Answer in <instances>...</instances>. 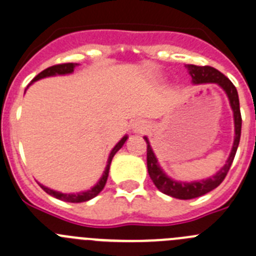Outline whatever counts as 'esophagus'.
<instances>
[{"label": "esophagus", "instance_id": "1", "mask_svg": "<svg viewBox=\"0 0 256 256\" xmlns=\"http://www.w3.org/2000/svg\"><path fill=\"white\" fill-rule=\"evenodd\" d=\"M148 128V125H146L145 121L142 120H136L135 122L131 125V130L134 131V132H144V131Z\"/></svg>", "mask_w": 256, "mask_h": 256}]
</instances>
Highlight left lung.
<instances>
[{"instance_id": "8db88e82", "label": "left lung", "mask_w": 256, "mask_h": 256, "mask_svg": "<svg viewBox=\"0 0 256 256\" xmlns=\"http://www.w3.org/2000/svg\"><path fill=\"white\" fill-rule=\"evenodd\" d=\"M186 68L188 71V75L191 76V82L194 84V85L216 84L218 86H220L225 91L228 98H229L230 108H232V114H234L235 136L232 151H230V155L225 165L215 175L196 181H178L166 175L162 168H161V166L158 165V161L156 158L155 154H154L150 141H148L146 136H144L146 145H148V148H146L148 150V171L151 180H152V182L155 184V186L161 192L181 200L195 199V198L208 194V192L214 190L215 188H218L222 182L228 171H229L230 166H232V160H234L238 146H239L240 135H242V114H240L239 96H238L236 88L232 85V81L226 76L222 75L220 71H218L216 68H210V66L186 65Z\"/></svg>"}]
</instances>
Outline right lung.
I'll use <instances>...</instances> for the list:
<instances>
[{"label": "right lung", "instance_id": "add662e5", "mask_svg": "<svg viewBox=\"0 0 256 256\" xmlns=\"http://www.w3.org/2000/svg\"><path fill=\"white\" fill-rule=\"evenodd\" d=\"M78 64H62V65L51 66V68H46V70H44L42 72H40L38 75H37L36 78L31 81V84L36 82V81L41 80V78H51V76L70 75V74L74 72L75 68H78ZM31 84H30V85H31ZM28 86H27V88H28ZM128 135L124 136V138H121L118 144H116L115 148L111 150L110 155H108V165H106L102 176H101L100 180L96 182V185L92 186L91 188H88V190L80 191V192H74V194H66V192H61V191L52 190V188H47V186L42 185V184L38 182L40 186H41V188H44V190L46 191L48 195H51V196L56 198V199H58V200H64V202H88V200L94 199V198L98 196V195L101 192V190L105 188V184H106V181H108V170H110V165H111V161H112V158L115 156V154L118 152L121 148H122L124 144H125L126 140H128Z\"/></svg>", "mask_w": 256, "mask_h": 256}]
</instances>
